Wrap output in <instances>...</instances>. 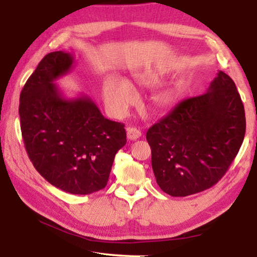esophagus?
<instances>
[{
	"instance_id": "esophagus-1",
	"label": "esophagus",
	"mask_w": 257,
	"mask_h": 257,
	"mask_svg": "<svg viewBox=\"0 0 257 257\" xmlns=\"http://www.w3.org/2000/svg\"><path fill=\"white\" fill-rule=\"evenodd\" d=\"M126 132H127L128 140H137V139L141 137V131L137 127H127Z\"/></svg>"
}]
</instances>
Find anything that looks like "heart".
Here are the masks:
<instances>
[{"mask_svg": "<svg viewBox=\"0 0 257 257\" xmlns=\"http://www.w3.org/2000/svg\"><path fill=\"white\" fill-rule=\"evenodd\" d=\"M166 74L161 70H149L138 74L136 81L140 85L155 89L165 82ZM103 100L108 110L116 116L124 115L127 108L137 100V91L131 83L123 78L107 77L102 86ZM182 87L180 84L159 92L154 96V103L157 108H170L178 102Z\"/></svg>", "mask_w": 257, "mask_h": 257, "instance_id": "1", "label": "heart"}]
</instances>
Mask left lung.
I'll return each instance as SVG.
<instances>
[{
	"instance_id": "1",
	"label": "left lung",
	"mask_w": 257,
	"mask_h": 257,
	"mask_svg": "<svg viewBox=\"0 0 257 257\" xmlns=\"http://www.w3.org/2000/svg\"><path fill=\"white\" fill-rule=\"evenodd\" d=\"M245 132L240 95L218 70L206 93L181 101L147 132L159 188L173 197L211 188L237 156Z\"/></svg>"
}]
</instances>
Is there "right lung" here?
<instances>
[{"instance_id": "right-lung-1", "label": "right lung", "mask_w": 257, "mask_h": 257, "mask_svg": "<svg viewBox=\"0 0 257 257\" xmlns=\"http://www.w3.org/2000/svg\"><path fill=\"white\" fill-rule=\"evenodd\" d=\"M73 65V54L64 51L42 59L20 93V127L29 159L49 183L89 195L107 186L126 132L124 124L103 117L90 96L64 95L56 81Z\"/></svg>"}]
</instances>
